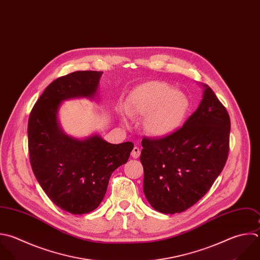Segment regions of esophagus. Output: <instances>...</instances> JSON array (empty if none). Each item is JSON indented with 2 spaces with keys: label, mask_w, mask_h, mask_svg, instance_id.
I'll list each match as a JSON object with an SVG mask.
<instances>
[{
  "label": "esophagus",
  "mask_w": 260,
  "mask_h": 260,
  "mask_svg": "<svg viewBox=\"0 0 260 260\" xmlns=\"http://www.w3.org/2000/svg\"><path fill=\"white\" fill-rule=\"evenodd\" d=\"M140 153H141L140 148H139L138 146H134V147H133V150H132V152H131L132 157H133V158H137V157H139Z\"/></svg>",
  "instance_id": "esophagus-1"
}]
</instances>
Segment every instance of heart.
<instances>
[{"label":"heart","instance_id":"1","mask_svg":"<svg viewBox=\"0 0 260 260\" xmlns=\"http://www.w3.org/2000/svg\"><path fill=\"white\" fill-rule=\"evenodd\" d=\"M190 103L187 95L170 85L151 81L136 87L129 95L126 111L131 117H143L145 131L155 137H164L176 131L185 121ZM119 113L127 123V113Z\"/></svg>","mask_w":260,"mask_h":260}]
</instances>
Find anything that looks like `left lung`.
<instances>
[{
    "label": "left lung",
    "instance_id": "obj_1",
    "mask_svg": "<svg viewBox=\"0 0 260 260\" xmlns=\"http://www.w3.org/2000/svg\"><path fill=\"white\" fill-rule=\"evenodd\" d=\"M204 91L197 110L182 128L160 138L142 139L143 192L162 213L183 212L210 189L228 154L231 122L212 89Z\"/></svg>",
    "mask_w": 260,
    "mask_h": 260
}]
</instances>
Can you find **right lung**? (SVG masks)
I'll use <instances>...</instances> for the list:
<instances>
[{
	"mask_svg": "<svg viewBox=\"0 0 260 260\" xmlns=\"http://www.w3.org/2000/svg\"><path fill=\"white\" fill-rule=\"evenodd\" d=\"M103 72L76 71L53 81L28 120V151L34 174L49 198L73 214L94 210L113 172L127 162L134 144H112L99 135L76 139L64 133L58 112L64 101L94 99Z\"/></svg>",
	"mask_w": 260,
	"mask_h": 260,
	"instance_id": "obj_1",
	"label": "right lung"
}]
</instances>
